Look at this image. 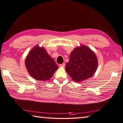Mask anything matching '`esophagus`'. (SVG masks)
Wrapping results in <instances>:
<instances>
[{
	"instance_id": "1",
	"label": "esophagus",
	"mask_w": 123,
	"mask_h": 123,
	"mask_svg": "<svg viewBox=\"0 0 123 123\" xmlns=\"http://www.w3.org/2000/svg\"><path fill=\"white\" fill-rule=\"evenodd\" d=\"M65 64H59V67H61V68H63L65 67Z\"/></svg>"
}]
</instances>
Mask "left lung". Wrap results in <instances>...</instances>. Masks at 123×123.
Here are the masks:
<instances>
[{"label": "left lung", "instance_id": "left-lung-1", "mask_svg": "<svg viewBox=\"0 0 123 123\" xmlns=\"http://www.w3.org/2000/svg\"><path fill=\"white\" fill-rule=\"evenodd\" d=\"M98 65V59L94 53L88 47L81 45L71 52L65 69L73 80L80 82L93 75Z\"/></svg>", "mask_w": 123, "mask_h": 123}]
</instances>
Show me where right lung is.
I'll use <instances>...</instances> for the list:
<instances>
[{
	"label": "right lung",
	"mask_w": 123,
	"mask_h": 123,
	"mask_svg": "<svg viewBox=\"0 0 123 123\" xmlns=\"http://www.w3.org/2000/svg\"><path fill=\"white\" fill-rule=\"evenodd\" d=\"M25 65L28 73L36 80H49L58 66L43 47L36 46L27 55Z\"/></svg>",
	"instance_id": "add662e5"
}]
</instances>
